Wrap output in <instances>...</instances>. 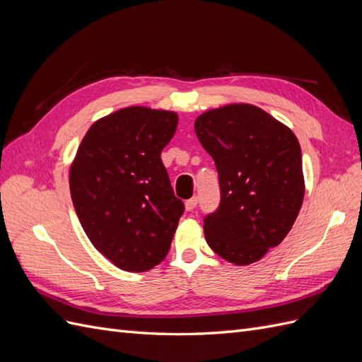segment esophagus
<instances>
[{
  "label": "esophagus",
  "mask_w": 362,
  "mask_h": 362,
  "mask_svg": "<svg viewBox=\"0 0 362 362\" xmlns=\"http://www.w3.org/2000/svg\"><path fill=\"white\" fill-rule=\"evenodd\" d=\"M196 205H198V198H192L189 201H185L184 206H185V211H192L196 208Z\"/></svg>",
  "instance_id": "obj_1"
}]
</instances>
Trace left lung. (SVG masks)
Segmentation results:
<instances>
[{
	"mask_svg": "<svg viewBox=\"0 0 362 362\" xmlns=\"http://www.w3.org/2000/svg\"><path fill=\"white\" fill-rule=\"evenodd\" d=\"M194 131L216 163L222 199L204 234L235 266L259 261L287 237L305 196L302 152L293 131L252 104L211 108Z\"/></svg>",
	"mask_w": 362,
	"mask_h": 362,
	"instance_id": "left-lung-1",
	"label": "left lung"
}]
</instances>
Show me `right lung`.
I'll use <instances>...</instances> for the list:
<instances>
[{
  "instance_id": "add662e5",
  "label": "right lung",
  "mask_w": 362,
  "mask_h": 362,
  "mask_svg": "<svg viewBox=\"0 0 362 362\" xmlns=\"http://www.w3.org/2000/svg\"><path fill=\"white\" fill-rule=\"evenodd\" d=\"M177 127L175 112L122 108L92 124L71 163V198L84 233L125 272L166 258L184 211L161 161Z\"/></svg>"
}]
</instances>
